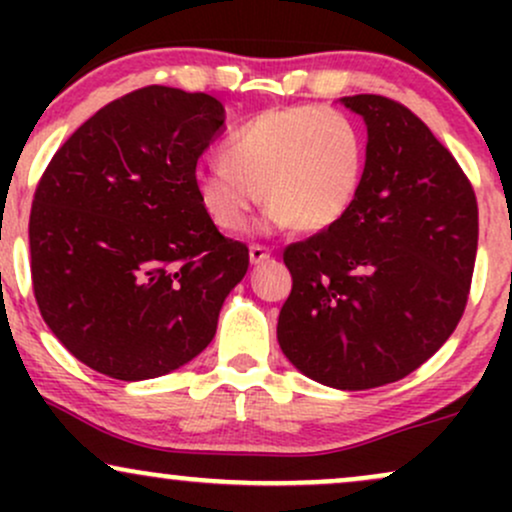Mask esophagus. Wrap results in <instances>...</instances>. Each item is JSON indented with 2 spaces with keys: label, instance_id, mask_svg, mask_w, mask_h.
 I'll return each mask as SVG.
<instances>
[{
  "label": "esophagus",
  "instance_id": "esophagus-1",
  "mask_svg": "<svg viewBox=\"0 0 512 512\" xmlns=\"http://www.w3.org/2000/svg\"><path fill=\"white\" fill-rule=\"evenodd\" d=\"M269 260V250L264 245H250V262L252 264H262Z\"/></svg>",
  "mask_w": 512,
  "mask_h": 512
}]
</instances>
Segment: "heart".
Masks as SVG:
<instances>
[{
  "mask_svg": "<svg viewBox=\"0 0 512 512\" xmlns=\"http://www.w3.org/2000/svg\"><path fill=\"white\" fill-rule=\"evenodd\" d=\"M223 161L199 163L192 187L221 231H238L267 202L269 228L327 231L354 207L366 142L342 110L303 103L262 110L223 142Z\"/></svg>",
  "mask_w": 512,
  "mask_h": 512,
  "instance_id": "obj_1",
  "label": "heart"
}]
</instances>
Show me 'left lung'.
<instances>
[{
	"instance_id": "1",
	"label": "left lung",
	"mask_w": 512,
	"mask_h": 512,
	"mask_svg": "<svg viewBox=\"0 0 512 512\" xmlns=\"http://www.w3.org/2000/svg\"><path fill=\"white\" fill-rule=\"evenodd\" d=\"M342 103L368 127L354 207L284 250L293 286L276 339L308 378L337 390L402 380L455 332L472 284L479 209L472 182L402 103Z\"/></svg>"
}]
</instances>
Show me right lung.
Wrapping results in <instances>:
<instances>
[{
    "mask_svg": "<svg viewBox=\"0 0 512 512\" xmlns=\"http://www.w3.org/2000/svg\"><path fill=\"white\" fill-rule=\"evenodd\" d=\"M223 117L209 93L139 88L76 129L35 187L40 315L108 378H158L202 354L248 272V245L221 236L192 187Z\"/></svg>",
    "mask_w": 512,
    "mask_h": 512,
    "instance_id": "1",
    "label": "right lung"
}]
</instances>
